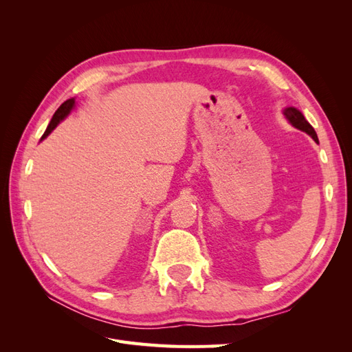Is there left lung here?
<instances>
[{"label": "left lung", "instance_id": "left-lung-1", "mask_svg": "<svg viewBox=\"0 0 352 352\" xmlns=\"http://www.w3.org/2000/svg\"><path fill=\"white\" fill-rule=\"evenodd\" d=\"M283 116L286 117V120L289 122L294 127H296V129L305 132L307 135H310L316 142H318V138H317L316 131L313 129V126L305 120L304 114L300 110L295 109V107H286L283 110Z\"/></svg>", "mask_w": 352, "mask_h": 352}]
</instances>
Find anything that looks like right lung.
Returning <instances> with one entry per match:
<instances>
[{"label":"right lung","mask_w":352,"mask_h":352,"mask_svg":"<svg viewBox=\"0 0 352 352\" xmlns=\"http://www.w3.org/2000/svg\"><path fill=\"white\" fill-rule=\"evenodd\" d=\"M74 105H76V101H74V98H70V100L65 101V102H63V104L60 105V107L57 109V111L54 113V116H52V119H51L50 124L47 126V131L44 132V135H42L41 141L45 140V138H47L52 131L56 129L57 124L66 119V117L70 114V111L74 109Z\"/></svg>","instance_id":"right-lung-1"}]
</instances>
